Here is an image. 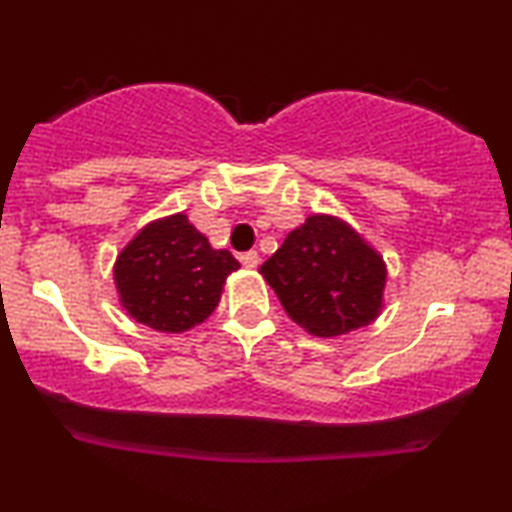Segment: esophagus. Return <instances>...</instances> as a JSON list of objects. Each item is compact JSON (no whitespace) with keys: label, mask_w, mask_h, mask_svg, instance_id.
<instances>
[{"label":"esophagus","mask_w":512,"mask_h":512,"mask_svg":"<svg viewBox=\"0 0 512 512\" xmlns=\"http://www.w3.org/2000/svg\"><path fill=\"white\" fill-rule=\"evenodd\" d=\"M240 261L244 268L254 270V268H258V263H261V256H258V251H247V254L240 256Z\"/></svg>","instance_id":"esophagus-1"}]
</instances>
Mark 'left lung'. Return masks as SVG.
Segmentation results:
<instances>
[{
    "mask_svg": "<svg viewBox=\"0 0 512 512\" xmlns=\"http://www.w3.org/2000/svg\"><path fill=\"white\" fill-rule=\"evenodd\" d=\"M286 314L317 338L373 324L384 305L387 265L338 216L312 214L261 265Z\"/></svg>",
    "mask_w": 512,
    "mask_h": 512,
    "instance_id": "left-lung-1",
    "label": "left lung"
}]
</instances>
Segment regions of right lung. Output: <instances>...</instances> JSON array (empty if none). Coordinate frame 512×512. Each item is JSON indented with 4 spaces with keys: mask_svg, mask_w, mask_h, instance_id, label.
<instances>
[{
    "mask_svg": "<svg viewBox=\"0 0 512 512\" xmlns=\"http://www.w3.org/2000/svg\"><path fill=\"white\" fill-rule=\"evenodd\" d=\"M240 268L226 249L212 244L186 214L144 226L114 265L123 310L160 333H184L216 310L223 284Z\"/></svg>",
    "mask_w": 512,
    "mask_h": 512,
    "instance_id": "add662e5",
    "label": "right lung"
}]
</instances>
